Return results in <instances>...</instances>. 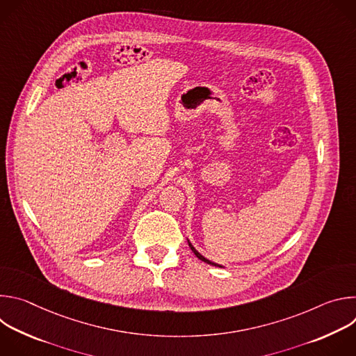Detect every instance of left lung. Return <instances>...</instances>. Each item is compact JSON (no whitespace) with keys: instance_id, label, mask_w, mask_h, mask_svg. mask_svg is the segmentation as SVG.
I'll list each match as a JSON object with an SVG mask.
<instances>
[{"instance_id":"1","label":"left lung","mask_w":356,"mask_h":356,"mask_svg":"<svg viewBox=\"0 0 356 356\" xmlns=\"http://www.w3.org/2000/svg\"><path fill=\"white\" fill-rule=\"evenodd\" d=\"M187 242H188V246H190V249H191V250L194 252V255H195V257H197V258H198L200 261H202V262H206V264H209V265H213V266H217V268H224V266H221V265H218V264H214V262L209 261L207 258H204V257H202V255H201V253H200V252H198V250H197V249H195V248H194V246L191 245V242H190L188 239H187Z\"/></svg>"}]
</instances>
